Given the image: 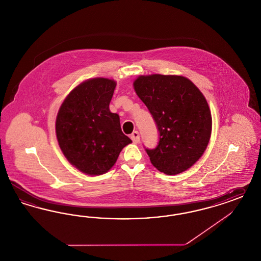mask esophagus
I'll list each match as a JSON object with an SVG mask.
<instances>
[{
	"mask_svg": "<svg viewBox=\"0 0 261 261\" xmlns=\"http://www.w3.org/2000/svg\"><path fill=\"white\" fill-rule=\"evenodd\" d=\"M130 138L132 140L135 142V143H138L139 142V139H140V136H139V133L137 130L134 132L132 135H130Z\"/></svg>",
	"mask_w": 261,
	"mask_h": 261,
	"instance_id": "34e87169",
	"label": "esophagus"
}]
</instances>
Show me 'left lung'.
Returning <instances> with one entry per match:
<instances>
[{"label":"left lung","instance_id":"8db88e82","mask_svg":"<svg viewBox=\"0 0 261 261\" xmlns=\"http://www.w3.org/2000/svg\"><path fill=\"white\" fill-rule=\"evenodd\" d=\"M134 87L160 133L158 146L146 149L151 163L167 175L186 171L200 159L210 140L212 116L206 98L181 75H140Z\"/></svg>","mask_w":261,"mask_h":261}]
</instances>
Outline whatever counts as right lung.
<instances>
[{
	"instance_id": "add662e5",
	"label": "right lung",
	"mask_w": 261,
	"mask_h": 261,
	"mask_svg": "<svg viewBox=\"0 0 261 261\" xmlns=\"http://www.w3.org/2000/svg\"><path fill=\"white\" fill-rule=\"evenodd\" d=\"M115 87L112 79H88L68 94L59 109V146L68 162L83 173H107L122 149L132 143L121 129L119 115L109 110Z\"/></svg>"
}]
</instances>
